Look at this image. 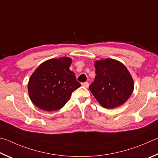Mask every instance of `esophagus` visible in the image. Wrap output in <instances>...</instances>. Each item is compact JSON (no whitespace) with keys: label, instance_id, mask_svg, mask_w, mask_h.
Here are the masks:
<instances>
[{"label":"esophagus","instance_id":"34e87169","mask_svg":"<svg viewBox=\"0 0 158 158\" xmlns=\"http://www.w3.org/2000/svg\"><path fill=\"white\" fill-rule=\"evenodd\" d=\"M82 85L83 87H86V88H88V87H89V82H83V83L82 84Z\"/></svg>","mask_w":158,"mask_h":158}]
</instances>
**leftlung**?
<instances>
[{"mask_svg":"<svg viewBox=\"0 0 158 158\" xmlns=\"http://www.w3.org/2000/svg\"><path fill=\"white\" fill-rule=\"evenodd\" d=\"M95 80L89 90L105 108L113 109L125 103L134 89L131 74L123 63L111 58L94 62Z\"/></svg>","mask_w":158,"mask_h":158,"instance_id":"left-lung-1","label":"left lung"}]
</instances>
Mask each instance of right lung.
<instances>
[{
    "instance_id": "1",
    "label": "right lung",
    "mask_w": 158,
    "mask_h": 158,
    "mask_svg": "<svg viewBox=\"0 0 158 158\" xmlns=\"http://www.w3.org/2000/svg\"><path fill=\"white\" fill-rule=\"evenodd\" d=\"M71 58H52L38 66L30 76L27 89L30 100L44 111L62 108L71 94L81 86L75 73L69 69Z\"/></svg>"
}]
</instances>
